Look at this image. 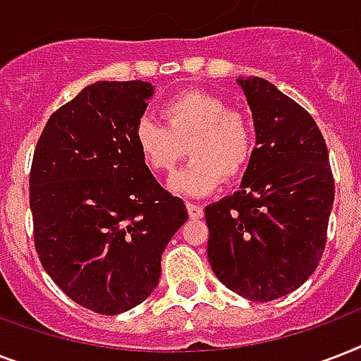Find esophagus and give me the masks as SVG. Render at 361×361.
<instances>
[{"mask_svg":"<svg viewBox=\"0 0 361 361\" xmlns=\"http://www.w3.org/2000/svg\"><path fill=\"white\" fill-rule=\"evenodd\" d=\"M187 212H189L191 219H202L204 217L202 206H198V204H187Z\"/></svg>","mask_w":361,"mask_h":361,"instance_id":"obj_1","label":"esophagus"}]
</instances>
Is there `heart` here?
Returning <instances> with one entry per match:
<instances>
[{"label": "heart", "instance_id": "heart-1", "mask_svg": "<svg viewBox=\"0 0 361 361\" xmlns=\"http://www.w3.org/2000/svg\"><path fill=\"white\" fill-rule=\"evenodd\" d=\"M161 116L164 125L152 118L136 121L135 144L147 169L161 176L174 172L187 146L192 161L174 178V191L202 197L249 169L257 147L255 127L221 97L189 90L166 99Z\"/></svg>", "mask_w": 361, "mask_h": 361}]
</instances>
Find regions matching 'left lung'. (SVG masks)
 <instances>
[{
  "mask_svg": "<svg viewBox=\"0 0 361 361\" xmlns=\"http://www.w3.org/2000/svg\"><path fill=\"white\" fill-rule=\"evenodd\" d=\"M257 147L240 191L206 208L217 279L251 302L303 285L326 247L336 183L324 136L307 110L264 78H238Z\"/></svg>",
  "mask_w": 361,
  "mask_h": 361,
  "instance_id": "8db88e82",
  "label": "left lung"
}]
</instances>
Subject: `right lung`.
I'll use <instances>...</instances> for the list:
<instances>
[{
	"label": "right lung",
	"mask_w": 361,
	"mask_h": 361,
	"mask_svg": "<svg viewBox=\"0 0 361 361\" xmlns=\"http://www.w3.org/2000/svg\"><path fill=\"white\" fill-rule=\"evenodd\" d=\"M149 82H97L59 106L30 172L35 251L82 307L120 314L146 300L161 255L187 221L183 200L159 185L135 144Z\"/></svg>",
	"instance_id": "1"
}]
</instances>
